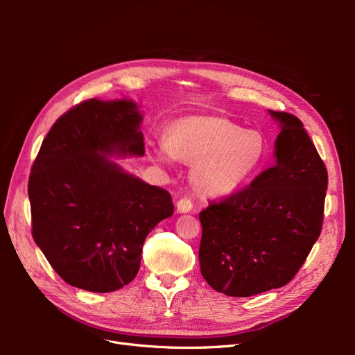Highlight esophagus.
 Returning <instances> with one entry per match:
<instances>
[{
	"instance_id": "1",
	"label": "esophagus",
	"mask_w": 355,
	"mask_h": 355,
	"mask_svg": "<svg viewBox=\"0 0 355 355\" xmlns=\"http://www.w3.org/2000/svg\"><path fill=\"white\" fill-rule=\"evenodd\" d=\"M192 207H194V204H192L191 198H188V197H184L178 201V211L179 213H188L192 210Z\"/></svg>"
}]
</instances>
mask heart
I'll return each instance as SVG.
<instances>
[{
    "label": "heart",
    "mask_w": 355,
    "mask_h": 355,
    "mask_svg": "<svg viewBox=\"0 0 355 355\" xmlns=\"http://www.w3.org/2000/svg\"><path fill=\"white\" fill-rule=\"evenodd\" d=\"M148 153L159 163L175 157L192 166V182L207 196L223 197L241 188L266 154L265 137L220 115H187L167 127L166 142H151Z\"/></svg>",
    "instance_id": "b5f03b06"
}]
</instances>
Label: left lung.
<instances>
[{"label": "left lung", "instance_id": "obj_1", "mask_svg": "<svg viewBox=\"0 0 355 355\" xmlns=\"http://www.w3.org/2000/svg\"><path fill=\"white\" fill-rule=\"evenodd\" d=\"M270 114L282 124L275 164L200 211L201 274L228 296L249 297L292 282L323 227V159L297 116Z\"/></svg>", "mask_w": 355, "mask_h": 355}]
</instances>
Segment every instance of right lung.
I'll use <instances>...</instances> for the list:
<instances>
[{
    "mask_svg": "<svg viewBox=\"0 0 355 355\" xmlns=\"http://www.w3.org/2000/svg\"><path fill=\"white\" fill-rule=\"evenodd\" d=\"M141 121L130 101H84L58 118L32 164V237L73 287L108 293L130 283L146 235L173 214L170 192L105 157H142Z\"/></svg>",
    "mask_w": 355,
    "mask_h": 355,
    "instance_id": "right-lung-1",
    "label": "right lung"
}]
</instances>
